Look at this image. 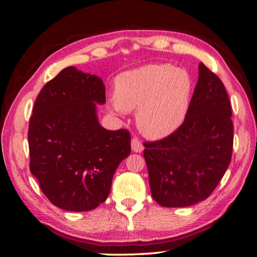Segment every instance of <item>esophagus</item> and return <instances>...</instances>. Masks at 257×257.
Here are the masks:
<instances>
[{"label": "esophagus", "mask_w": 257, "mask_h": 257, "mask_svg": "<svg viewBox=\"0 0 257 257\" xmlns=\"http://www.w3.org/2000/svg\"><path fill=\"white\" fill-rule=\"evenodd\" d=\"M131 146H132V151H135V152H137V153H140L144 150L142 140L137 138V137H135V138H132Z\"/></svg>", "instance_id": "esophagus-1"}]
</instances>
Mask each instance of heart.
Instances as JSON below:
<instances>
[{
    "label": "heart",
    "instance_id": "heart-1",
    "mask_svg": "<svg viewBox=\"0 0 257 257\" xmlns=\"http://www.w3.org/2000/svg\"><path fill=\"white\" fill-rule=\"evenodd\" d=\"M193 79L188 71L168 63H154L130 70L115 78L112 106L137 110L144 135L163 138L174 132L188 113Z\"/></svg>",
    "mask_w": 257,
    "mask_h": 257
}]
</instances>
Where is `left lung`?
<instances>
[{"mask_svg": "<svg viewBox=\"0 0 257 257\" xmlns=\"http://www.w3.org/2000/svg\"><path fill=\"white\" fill-rule=\"evenodd\" d=\"M234 127L223 83L203 63L184 122L170 136L145 142L152 198L188 207L212 194L230 164Z\"/></svg>", "mask_w": 257, "mask_h": 257, "instance_id": "obj_1", "label": "left lung"}]
</instances>
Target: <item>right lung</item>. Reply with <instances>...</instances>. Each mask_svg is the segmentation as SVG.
I'll use <instances>...</instances> for the list:
<instances>
[{
  "label": "right lung",
  "instance_id": "1",
  "mask_svg": "<svg viewBox=\"0 0 257 257\" xmlns=\"http://www.w3.org/2000/svg\"><path fill=\"white\" fill-rule=\"evenodd\" d=\"M94 103H105L103 80L69 66L43 86L30 118L31 174L52 205L70 212L103 203L131 153L130 132L101 127Z\"/></svg>",
  "mask_w": 257,
  "mask_h": 257
}]
</instances>
